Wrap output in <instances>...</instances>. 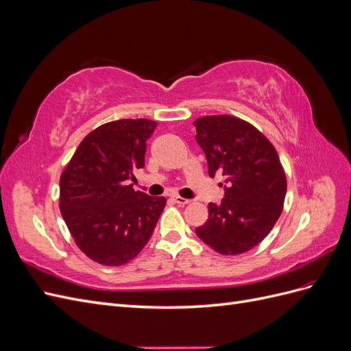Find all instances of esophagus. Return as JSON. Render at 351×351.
<instances>
[{"label":"esophagus","instance_id":"1","mask_svg":"<svg viewBox=\"0 0 351 351\" xmlns=\"http://www.w3.org/2000/svg\"><path fill=\"white\" fill-rule=\"evenodd\" d=\"M173 202H174V204H177V205H182V206H184V205L190 204V199H184V197H180V196H174V197H173Z\"/></svg>","mask_w":351,"mask_h":351}]
</instances>
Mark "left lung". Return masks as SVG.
Masks as SVG:
<instances>
[{
  "label": "left lung",
  "instance_id": "obj_1",
  "mask_svg": "<svg viewBox=\"0 0 351 351\" xmlns=\"http://www.w3.org/2000/svg\"><path fill=\"white\" fill-rule=\"evenodd\" d=\"M193 124L209 176L221 174L226 182L224 199L208 205V221L196 234L227 256L249 252L282 212L287 178L278 154L256 127L237 117L208 115Z\"/></svg>",
  "mask_w": 351,
  "mask_h": 351
}]
</instances>
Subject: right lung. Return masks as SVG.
Listing matches in <instances>:
<instances>
[{"label":"right lung","instance_id":"right-lung-1","mask_svg":"<svg viewBox=\"0 0 351 351\" xmlns=\"http://www.w3.org/2000/svg\"><path fill=\"white\" fill-rule=\"evenodd\" d=\"M156 121L117 120L90 132L60 178V209L77 247L92 261L120 267L149 241L165 197L134 192L146 141Z\"/></svg>","mask_w":351,"mask_h":351}]
</instances>
